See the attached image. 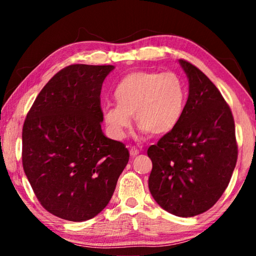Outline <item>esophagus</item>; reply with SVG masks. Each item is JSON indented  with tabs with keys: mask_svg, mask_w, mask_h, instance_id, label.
<instances>
[{
	"mask_svg": "<svg viewBox=\"0 0 256 256\" xmlns=\"http://www.w3.org/2000/svg\"><path fill=\"white\" fill-rule=\"evenodd\" d=\"M138 154H140V150L136 149V146H131V148H130V154H131V157H136Z\"/></svg>",
	"mask_w": 256,
	"mask_h": 256,
	"instance_id": "obj_1",
	"label": "esophagus"
}]
</instances>
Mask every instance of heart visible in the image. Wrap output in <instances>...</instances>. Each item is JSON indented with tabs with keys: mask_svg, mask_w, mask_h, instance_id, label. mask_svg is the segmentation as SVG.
<instances>
[{
	"mask_svg": "<svg viewBox=\"0 0 256 256\" xmlns=\"http://www.w3.org/2000/svg\"><path fill=\"white\" fill-rule=\"evenodd\" d=\"M118 104L102 106V116L112 138H122L134 115L136 125L150 136L170 132L184 114L188 92L174 72L138 70L123 76L115 86Z\"/></svg>",
	"mask_w": 256,
	"mask_h": 256,
	"instance_id": "heart-1",
	"label": "heart"
}]
</instances>
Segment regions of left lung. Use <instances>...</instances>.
<instances>
[{
	"label": "left lung",
	"instance_id": "obj_1",
	"mask_svg": "<svg viewBox=\"0 0 256 256\" xmlns=\"http://www.w3.org/2000/svg\"><path fill=\"white\" fill-rule=\"evenodd\" d=\"M190 82L178 124L149 146V190L158 204L178 216L214 206L235 170L238 148L230 107L200 68L180 60Z\"/></svg>",
	"mask_w": 256,
	"mask_h": 256
}]
</instances>
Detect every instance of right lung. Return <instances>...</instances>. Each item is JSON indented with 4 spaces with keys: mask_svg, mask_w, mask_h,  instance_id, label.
I'll use <instances>...</instances> for the list:
<instances>
[{
    "mask_svg": "<svg viewBox=\"0 0 256 256\" xmlns=\"http://www.w3.org/2000/svg\"><path fill=\"white\" fill-rule=\"evenodd\" d=\"M112 66L72 64L38 94L22 128V166L40 204L70 222L97 216L130 154L102 131V86Z\"/></svg>",
    "mask_w": 256,
    "mask_h": 256,
    "instance_id": "add662e5",
    "label": "right lung"
}]
</instances>
